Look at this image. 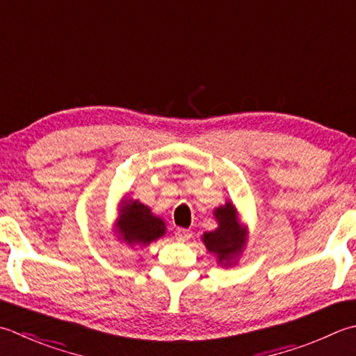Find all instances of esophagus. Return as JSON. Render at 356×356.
<instances>
[{
  "label": "esophagus",
  "instance_id": "esophagus-1",
  "mask_svg": "<svg viewBox=\"0 0 356 356\" xmlns=\"http://www.w3.org/2000/svg\"><path fill=\"white\" fill-rule=\"evenodd\" d=\"M193 236V233H191V229H186V228H179L177 232H176V238L179 239V241H182V242H185V241H188Z\"/></svg>",
  "mask_w": 356,
  "mask_h": 356
}]
</instances>
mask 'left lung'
I'll list each match as a JSON object with an SVG mask.
<instances>
[{
    "mask_svg": "<svg viewBox=\"0 0 356 356\" xmlns=\"http://www.w3.org/2000/svg\"><path fill=\"white\" fill-rule=\"evenodd\" d=\"M214 214L219 227L214 232L205 233L202 236V241L207 245L208 252L218 254L219 262H225L227 266L236 254L241 253L245 239H243L242 228L236 218L234 207L229 202L225 207L216 208Z\"/></svg>",
    "mask_w": 356,
    "mask_h": 356,
    "instance_id": "left-lung-1",
    "label": "left lung"
}]
</instances>
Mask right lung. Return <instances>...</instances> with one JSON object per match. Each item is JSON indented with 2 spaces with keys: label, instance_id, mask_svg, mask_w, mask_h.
<instances>
[{
  "label": "right lung",
  "instance_id": "1",
  "mask_svg": "<svg viewBox=\"0 0 356 356\" xmlns=\"http://www.w3.org/2000/svg\"><path fill=\"white\" fill-rule=\"evenodd\" d=\"M117 224L120 239L129 245H146L165 234V222L138 200L123 205Z\"/></svg>",
  "mask_w": 356,
  "mask_h": 356
}]
</instances>
